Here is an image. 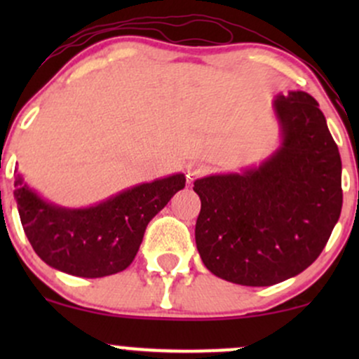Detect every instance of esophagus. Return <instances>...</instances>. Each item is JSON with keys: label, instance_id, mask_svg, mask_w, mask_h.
I'll return each instance as SVG.
<instances>
[{"label": "esophagus", "instance_id": "esophagus-1", "mask_svg": "<svg viewBox=\"0 0 359 359\" xmlns=\"http://www.w3.org/2000/svg\"><path fill=\"white\" fill-rule=\"evenodd\" d=\"M205 172H208V167L203 165V163H191V165H187V180L192 182L194 179L204 175Z\"/></svg>", "mask_w": 359, "mask_h": 359}]
</instances>
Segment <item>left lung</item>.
<instances>
[{
    "mask_svg": "<svg viewBox=\"0 0 359 359\" xmlns=\"http://www.w3.org/2000/svg\"><path fill=\"white\" fill-rule=\"evenodd\" d=\"M280 143L258 165L194 182L196 245L211 273L269 287L316 262L341 208V156L319 104L304 90L271 102Z\"/></svg>",
    "mask_w": 359,
    "mask_h": 359,
    "instance_id": "obj_1",
    "label": "left lung"
}]
</instances>
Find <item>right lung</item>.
Listing matches in <instances>:
<instances>
[{
	"instance_id": "1",
	"label": "right lung",
	"mask_w": 359,
	"mask_h": 359,
	"mask_svg": "<svg viewBox=\"0 0 359 359\" xmlns=\"http://www.w3.org/2000/svg\"><path fill=\"white\" fill-rule=\"evenodd\" d=\"M15 187L20 219L35 253L64 273L101 278L131 265L148 222L185 187V175L133 185L88 208L50 203L18 170Z\"/></svg>"
}]
</instances>
